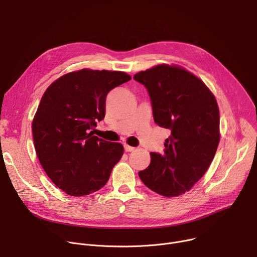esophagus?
<instances>
[{"label":"esophagus","mask_w":257,"mask_h":257,"mask_svg":"<svg viewBox=\"0 0 257 257\" xmlns=\"http://www.w3.org/2000/svg\"><path fill=\"white\" fill-rule=\"evenodd\" d=\"M124 150H125L126 152H132V151L135 150V148L132 147V146H128L127 144H124Z\"/></svg>","instance_id":"obj_1"}]
</instances>
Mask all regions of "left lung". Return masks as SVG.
<instances>
[{
	"mask_svg": "<svg viewBox=\"0 0 257 257\" xmlns=\"http://www.w3.org/2000/svg\"><path fill=\"white\" fill-rule=\"evenodd\" d=\"M134 78L149 92L154 121L170 131L163 153H150L151 162L139 177L159 195H183L215 155L220 139L216 99L202 79L175 64L153 66Z\"/></svg>",
	"mask_w": 257,
	"mask_h": 257,
	"instance_id": "obj_1",
	"label": "left lung"
}]
</instances>
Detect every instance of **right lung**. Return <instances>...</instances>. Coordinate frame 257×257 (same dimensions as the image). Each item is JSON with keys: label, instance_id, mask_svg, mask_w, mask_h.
<instances>
[{"label": "right lung", "instance_id": "add662e5", "mask_svg": "<svg viewBox=\"0 0 257 257\" xmlns=\"http://www.w3.org/2000/svg\"><path fill=\"white\" fill-rule=\"evenodd\" d=\"M123 71L83 68L52 82L33 120L35 149L51 181L70 196L92 194L106 185L123 146L94 136L105 116L107 94L131 79Z\"/></svg>", "mask_w": 257, "mask_h": 257}]
</instances>
